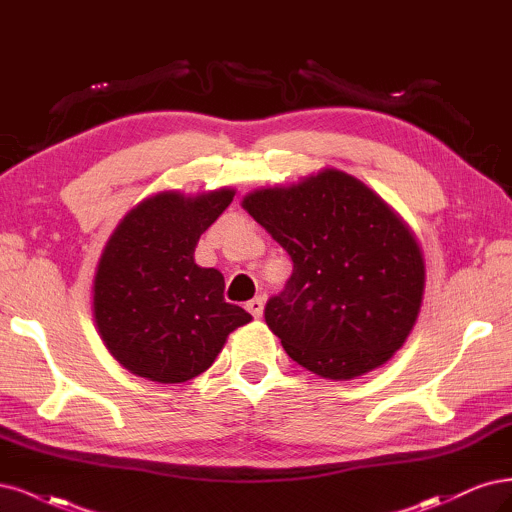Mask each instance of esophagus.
I'll return each instance as SVG.
<instances>
[{
    "label": "esophagus",
    "instance_id": "esophagus-1",
    "mask_svg": "<svg viewBox=\"0 0 512 512\" xmlns=\"http://www.w3.org/2000/svg\"><path fill=\"white\" fill-rule=\"evenodd\" d=\"M246 310H249L255 319H259L263 315V300L261 298H253L251 302H246Z\"/></svg>",
    "mask_w": 512,
    "mask_h": 512
}]
</instances>
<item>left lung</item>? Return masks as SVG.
Listing matches in <instances>:
<instances>
[{
    "instance_id": "8db88e82",
    "label": "left lung",
    "mask_w": 512,
    "mask_h": 512,
    "mask_svg": "<svg viewBox=\"0 0 512 512\" xmlns=\"http://www.w3.org/2000/svg\"><path fill=\"white\" fill-rule=\"evenodd\" d=\"M242 208L293 261L285 289L263 312L287 355L334 381L391 359L417 321L425 287L419 244L398 214L338 170L253 191Z\"/></svg>"
}]
</instances>
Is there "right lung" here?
I'll return each instance as SVG.
<instances>
[{
  "label": "right lung",
  "mask_w": 512,
  "mask_h": 512,
  "mask_svg": "<svg viewBox=\"0 0 512 512\" xmlns=\"http://www.w3.org/2000/svg\"><path fill=\"white\" fill-rule=\"evenodd\" d=\"M232 200V189L157 193L131 208L106 242L93 315L106 349L131 374L185 383L206 372L227 336L251 321L244 308L225 302L223 274L193 259L197 240Z\"/></svg>",
  "instance_id": "right-lung-1"
}]
</instances>
